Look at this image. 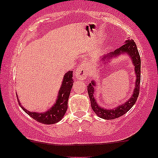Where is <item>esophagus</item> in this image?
<instances>
[{"mask_svg": "<svg viewBox=\"0 0 158 158\" xmlns=\"http://www.w3.org/2000/svg\"><path fill=\"white\" fill-rule=\"evenodd\" d=\"M88 75H89V68L86 64H82L78 67L76 71V77L77 79L85 80Z\"/></svg>", "mask_w": 158, "mask_h": 158, "instance_id": "obj_1", "label": "esophagus"}]
</instances>
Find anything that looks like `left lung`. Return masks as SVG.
I'll return each instance as SVG.
<instances>
[{
	"label": "left lung",
	"mask_w": 158,
	"mask_h": 158,
	"mask_svg": "<svg viewBox=\"0 0 158 158\" xmlns=\"http://www.w3.org/2000/svg\"><path fill=\"white\" fill-rule=\"evenodd\" d=\"M128 53L131 58L132 62H133L134 66H135V73L137 79L135 81V88L134 90L133 95L131 97L125 102L124 104L119 106L117 108H114V109L107 110L106 108H103L102 107H99L97 103V101L94 99V86L96 84L94 81H91L88 85V93L89 95L90 104H91L92 109L95 114H97L98 117L100 118L105 119H117L121 116L124 115L125 114L127 113L131 108L132 106L135 104L136 101H137V97L139 96V84H140V56H139L138 50H137V45L133 40H127L126 41V44L122 45L120 48H117V50H114V52H111L107 56H104V59H108V58H111L113 56H117L120 55L121 53ZM102 58V59H103Z\"/></svg>",
	"instance_id": "1"
}]
</instances>
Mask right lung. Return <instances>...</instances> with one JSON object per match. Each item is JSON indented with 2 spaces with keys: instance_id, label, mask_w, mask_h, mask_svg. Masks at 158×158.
Here are the masks:
<instances>
[{
  "instance_id": "obj_1",
  "label": "right lung",
  "mask_w": 158,
  "mask_h": 158,
  "mask_svg": "<svg viewBox=\"0 0 158 158\" xmlns=\"http://www.w3.org/2000/svg\"><path fill=\"white\" fill-rule=\"evenodd\" d=\"M73 82V71L70 70L68 73H65L62 84H61L59 94H58V99L55 105L50 110L44 113H36V112L29 111L26 108L21 106L19 99H18V102H19V106L22 108V109L35 120L43 123V124H54V123L60 121L66 113V110L68 109V98Z\"/></svg>"
}]
</instances>
